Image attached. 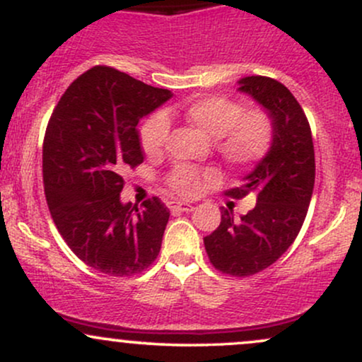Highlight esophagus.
<instances>
[{
    "label": "esophagus",
    "mask_w": 362,
    "mask_h": 362,
    "mask_svg": "<svg viewBox=\"0 0 362 362\" xmlns=\"http://www.w3.org/2000/svg\"><path fill=\"white\" fill-rule=\"evenodd\" d=\"M170 211H172L173 214L190 213V211H194V206L185 204V202H170Z\"/></svg>",
    "instance_id": "1"
}]
</instances>
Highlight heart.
<instances>
[{
    "label": "heart",
    "instance_id": "1",
    "mask_svg": "<svg viewBox=\"0 0 362 362\" xmlns=\"http://www.w3.org/2000/svg\"><path fill=\"white\" fill-rule=\"evenodd\" d=\"M182 117L199 132L214 139V149L233 168H250L267 156L274 143V122L262 109L243 110L240 103L226 97H202L189 102ZM170 132L165 114L151 115L141 126L139 139L148 156L163 153ZM211 172L177 165L168 173L167 184L180 197H194L202 190Z\"/></svg>",
    "mask_w": 362,
    "mask_h": 362
}]
</instances>
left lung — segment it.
I'll list each match as a JSON object with an SVG mask.
<instances>
[{"label": "left lung", "instance_id": "obj_1", "mask_svg": "<svg viewBox=\"0 0 362 362\" xmlns=\"http://www.w3.org/2000/svg\"><path fill=\"white\" fill-rule=\"evenodd\" d=\"M238 85L271 115L274 143L242 185L226 192L233 199L253 194L255 207L240 219L223 207L221 223L204 247L218 271L247 277L272 265L300 233L313 194L315 149L308 119L282 83L247 76Z\"/></svg>", "mask_w": 362, "mask_h": 362}]
</instances>
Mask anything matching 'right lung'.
<instances>
[{
	"instance_id": "right-lung-1",
	"label": "right lung",
	"mask_w": 362,
	"mask_h": 362,
	"mask_svg": "<svg viewBox=\"0 0 362 362\" xmlns=\"http://www.w3.org/2000/svg\"><path fill=\"white\" fill-rule=\"evenodd\" d=\"M172 97L109 66L78 76L57 102L42 148L49 211L78 259L107 276L155 262L170 211L158 197L124 204L126 170L143 163L138 122Z\"/></svg>"
}]
</instances>
